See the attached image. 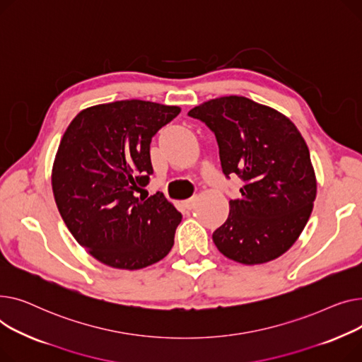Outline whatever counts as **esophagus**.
Returning a JSON list of instances; mask_svg holds the SVG:
<instances>
[{"label":"esophagus","instance_id":"1","mask_svg":"<svg viewBox=\"0 0 362 362\" xmlns=\"http://www.w3.org/2000/svg\"><path fill=\"white\" fill-rule=\"evenodd\" d=\"M196 203H197V200H196V197H191V199H188V200H185L184 203H182V206L187 209V210H193L194 207H196Z\"/></svg>","mask_w":362,"mask_h":362}]
</instances>
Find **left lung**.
Here are the masks:
<instances>
[{
	"label": "left lung",
	"mask_w": 362,
	"mask_h": 362,
	"mask_svg": "<svg viewBox=\"0 0 362 362\" xmlns=\"http://www.w3.org/2000/svg\"><path fill=\"white\" fill-rule=\"evenodd\" d=\"M204 122L219 146L222 173L243 180L240 199L211 238L228 259L262 264L298 240L315 200L310 151L284 114L244 96L207 100L188 112Z\"/></svg>",
	"instance_id": "1"
}]
</instances>
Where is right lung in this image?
<instances>
[{"mask_svg":"<svg viewBox=\"0 0 362 362\" xmlns=\"http://www.w3.org/2000/svg\"><path fill=\"white\" fill-rule=\"evenodd\" d=\"M178 106L118 100L81 111L64 133L52 191L76 241L100 263L137 270L162 260L182 216L162 193L137 196L153 174L152 137Z\"/></svg>","mask_w":362,"mask_h":362,"instance_id":"1","label":"right lung"}]
</instances>
